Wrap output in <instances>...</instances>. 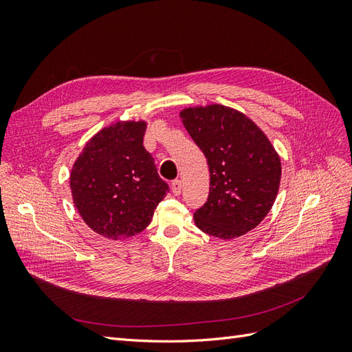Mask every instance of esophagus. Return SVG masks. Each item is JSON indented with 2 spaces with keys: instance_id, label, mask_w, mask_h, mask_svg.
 Instances as JSON below:
<instances>
[{
  "instance_id": "obj_1",
  "label": "esophagus",
  "mask_w": 352,
  "mask_h": 352,
  "mask_svg": "<svg viewBox=\"0 0 352 352\" xmlns=\"http://www.w3.org/2000/svg\"><path fill=\"white\" fill-rule=\"evenodd\" d=\"M170 188H172V192L175 195H180V192H182V182L176 179V180H173L172 185H170Z\"/></svg>"
}]
</instances>
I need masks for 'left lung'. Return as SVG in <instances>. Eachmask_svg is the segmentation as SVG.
I'll return each instance as SVG.
<instances>
[{
  "label": "left lung",
  "instance_id": "obj_1",
  "mask_svg": "<svg viewBox=\"0 0 352 352\" xmlns=\"http://www.w3.org/2000/svg\"><path fill=\"white\" fill-rule=\"evenodd\" d=\"M179 116L210 168L208 199L194 212L197 228L220 239L257 228L273 207L282 176L269 138L248 116L221 104L188 107Z\"/></svg>",
  "mask_w": 352,
  "mask_h": 352
}]
</instances>
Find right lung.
<instances>
[{"mask_svg":"<svg viewBox=\"0 0 352 352\" xmlns=\"http://www.w3.org/2000/svg\"><path fill=\"white\" fill-rule=\"evenodd\" d=\"M145 120H119L85 144L70 172L73 204L98 235L126 239L153 220L168 186L144 148Z\"/></svg>","mask_w":352,"mask_h":352,"instance_id":"1","label":"right lung"}]
</instances>
